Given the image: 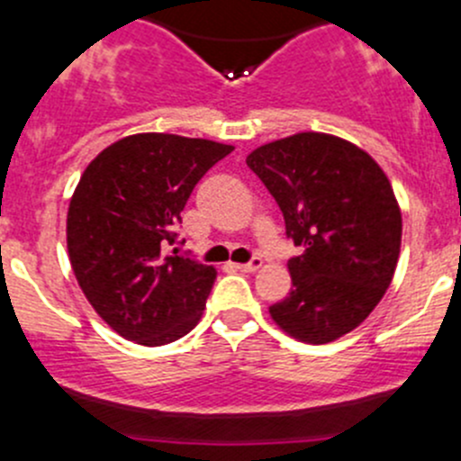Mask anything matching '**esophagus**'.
I'll return each mask as SVG.
<instances>
[{
    "instance_id": "34e87169",
    "label": "esophagus",
    "mask_w": 461,
    "mask_h": 461,
    "mask_svg": "<svg viewBox=\"0 0 461 461\" xmlns=\"http://www.w3.org/2000/svg\"><path fill=\"white\" fill-rule=\"evenodd\" d=\"M261 266H263V258H258V257H254L252 261H248V263H234L236 270H240V272H257Z\"/></svg>"
}]
</instances>
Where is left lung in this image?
Listing matches in <instances>:
<instances>
[{
    "label": "left lung",
    "mask_w": 461,
    "mask_h": 461,
    "mask_svg": "<svg viewBox=\"0 0 461 461\" xmlns=\"http://www.w3.org/2000/svg\"><path fill=\"white\" fill-rule=\"evenodd\" d=\"M279 204L299 257L293 288L270 306L281 330L326 344L363 324L394 276L401 207L385 171L363 149L326 132H297L248 155Z\"/></svg>",
    "instance_id": "8db88e82"
}]
</instances>
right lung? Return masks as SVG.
I'll return each mask as SVG.
<instances>
[{
    "label": "right lung",
    "instance_id": "obj_1",
    "mask_svg": "<svg viewBox=\"0 0 461 461\" xmlns=\"http://www.w3.org/2000/svg\"><path fill=\"white\" fill-rule=\"evenodd\" d=\"M234 146L140 132L103 149L67 212L71 270L94 311L122 338L162 347L200 321L216 270L177 257L176 225L200 177Z\"/></svg>",
    "mask_w": 461,
    "mask_h": 461
}]
</instances>
